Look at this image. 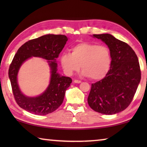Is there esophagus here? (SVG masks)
<instances>
[{
	"mask_svg": "<svg viewBox=\"0 0 147 147\" xmlns=\"http://www.w3.org/2000/svg\"><path fill=\"white\" fill-rule=\"evenodd\" d=\"M74 82L76 83V84H80L82 82L80 80H74Z\"/></svg>",
	"mask_w": 147,
	"mask_h": 147,
	"instance_id": "obj_1",
	"label": "esophagus"
}]
</instances>
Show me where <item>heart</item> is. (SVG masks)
<instances>
[{
	"label": "heart",
	"instance_id": "1",
	"mask_svg": "<svg viewBox=\"0 0 147 147\" xmlns=\"http://www.w3.org/2000/svg\"><path fill=\"white\" fill-rule=\"evenodd\" d=\"M60 63L67 75H73L81 66L83 76L98 80L104 78L109 72L111 58L107 47L84 42L74 46L71 54H62Z\"/></svg>",
	"mask_w": 147,
	"mask_h": 147
}]
</instances>
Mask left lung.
I'll return each instance as SVG.
<instances>
[{
	"mask_svg": "<svg viewBox=\"0 0 147 147\" xmlns=\"http://www.w3.org/2000/svg\"><path fill=\"white\" fill-rule=\"evenodd\" d=\"M108 47L111 63L108 74L91 84L89 106L96 112L113 115L130 105L141 80L138 56L127 43L109 34H93Z\"/></svg>",
	"mask_w": 147,
	"mask_h": 147,
	"instance_id": "obj_1",
	"label": "left lung"
}]
</instances>
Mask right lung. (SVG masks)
<instances>
[{
	"label": "right lung",
	"instance_id": "right-lung-1",
	"mask_svg": "<svg viewBox=\"0 0 147 147\" xmlns=\"http://www.w3.org/2000/svg\"><path fill=\"white\" fill-rule=\"evenodd\" d=\"M67 37L64 35L47 34L26 42L18 49L9 66L8 75L15 99L21 108L38 115L53 112L61 106L65 94L70 86L72 79L58 73L56 59L63 49ZM32 57H38L48 61L51 79L48 87L37 97H28L19 88L17 75L22 64Z\"/></svg>",
	"mask_w": 147,
	"mask_h": 147
}]
</instances>
